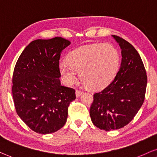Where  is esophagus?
<instances>
[{
    "instance_id": "obj_1",
    "label": "esophagus",
    "mask_w": 157,
    "mask_h": 157,
    "mask_svg": "<svg viewBox=\"0 0 157 157\" xmlns=\"http://www.w3.org/2000/svg\"><path fill=\"white\" fill-rule=\"evenodd\" d=\"M83 93V92L82 90H77L76 91H75V94H76V97L78 98L80 97V96L82 95Z\"/></svg>"
}]
</instances>
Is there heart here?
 I'll list each match as a JSON object with an SVG mask.
<instances>
[{
	"label": "heart",
	"instance_id": "obj_1",
	"mask_svg": "<svg viewBox=\"0 0 157 157\" xmlns=\"http://www.w3.org/2000/svg\"><path fill=\"white\" fill-rule=\"evenodd\" d=\"M120 59V54L113 46L94 44L73 52L67 62H59V70L67 84H72L76 80V72H80V80L87 87L99 90L113 80Z\"/></svg>",
	"mask_w": 157,
	"mask_h": 157
}]
</instances>
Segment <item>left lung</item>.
Here are the masks:
<instances>
[{
    "instance_id": "1",
    "label": "left lung",
    "mask_w": 157,
    "mask_h": 157,
    "mask_svg": "<svg viewBox=\"0 0 157 157\" xmlns=\"http://www.w3.org/2000/svg\"><path fill=\"white\" fill-rule=\"evenodd\" d=\"M121 49L120 68L111 83L93 95L90 109L91 121L101 130L123 128L129 124L143 105L147 75L141 58L130 43L116 35Z\"/></svg>"
}]
</instances>
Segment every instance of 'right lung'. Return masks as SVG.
Listing matches in <instances>:
<instances>
[{"label": "right lung", "instance_id": "1", "mask_svg": "<svg viewBox=\"0 0 157 157\" xmlns=\"http://www.w3.org/2000/svg\"><path fill=\"white\" fill-rule=\"evenodd\" d=\"M62 37L36 39L18 57L13 74L16 113L35 132L48 134L65 124L75 90L62 86L59 64L62 52L70 44Z\"/></svg>", "mask_w": 157, "mask_h": 157}]
</instances>
